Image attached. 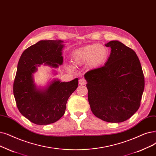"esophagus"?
I'll list each match as a JSON object with an SVG mask.
<instances>
[{
	"mask_svg": "<svg viewBox=\"0 0 156 156\" xmlns=\"http://www.w3.org/2000/svg\"><path fill=\"white\" fill-rule=\"evenodd\" d=\"M79 84L81 85H85L87 84V81L84 78H81L79 80Z\"/></svg>",
	"mask_w": 156,
	"mask_h": 156,
	"instance_id": "34e87169",
	"label": "esophagus"
}]
</instances>
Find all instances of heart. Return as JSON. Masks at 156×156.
<instances>
[{
    "mask_svg": "<svg viewBox=\"0 0 156 156\" xmlns=\"http://www.w3.org/2000/svg\"><path fill=\"white\" fill-rule=\"evenodd\" d=\"M108 56L106 47L99 44L88 45L76 50L73 53V60L76 65H82L89 62L92 67L102 64Z\"/></svg>",
    "mask_w": 156,
    "mask_h": 156,
    "instance_id": "b5f03b06",
    "label": "heart"
}]
</instances>
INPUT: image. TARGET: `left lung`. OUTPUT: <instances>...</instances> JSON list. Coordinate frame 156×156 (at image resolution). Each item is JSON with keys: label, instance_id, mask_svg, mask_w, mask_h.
I'll use <instances>...</instances> for the list:
<instances>
[{"label": "left lung", "instance_id": "8db88e82", "mask_svg": "<svg viewBox=\"0 0 156 156\" xmlns=\"http://www.w3.org/2000/svg\"><path fill=\"white\" fill-rule=\"evenodd\" d=\"M105 66L85 74L88 100L94 115L108 122H122L136 112L145 87L140 60L131 48L118 41Z\"/></svg>", "mask_w": 156, "mask_h": 156}]
</instances>
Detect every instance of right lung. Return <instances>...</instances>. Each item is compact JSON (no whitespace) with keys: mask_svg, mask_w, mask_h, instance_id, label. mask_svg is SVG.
I'll return each instance as SVG.
<instances>
[{"mask_svg":"<svg viewBox=\"0 0 156 156\" xmlns=\"http://www.w3.org/2000/svg\"><path fill=\"white\" fill-rule=\"evenodd\" d=\"M62 42L40 41L27 48L20 58L13 94L20 112L34 124L47 125L59 120L65 113L67 100L78 87V78L69 82L54 80L44 91L34 83L32 73L37 65L45 63L57 67L62 64Z\"/></svg>","mask_w":156,"mask_h":156,"instance_id":"obj_1","label":"right lung"}]
</instances>
